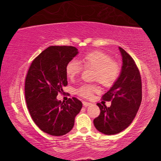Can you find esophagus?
<instances>
[{"instance_id": "34e87169", "label": "esophagus", "mask_w": 161, "mask_h": 161, "mask_svg": "<svg viewBox=\"0 0 161 161\" xmlns=\"http://www.w3.org/2000/svg\"><path fill=\"white\" fill-rule=\"evenodd\" d=\"M82 103H83V105L84 106V107H88V106H90L91 104H92V103H90V102H82Z\"/></svg>"}]
</instances>
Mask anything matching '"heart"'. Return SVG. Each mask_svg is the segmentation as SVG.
I'll return each mask as SVG.
<instances>
[{"instance_id": "obj_1", "label": "heart", "mask_w": 161, "mask_h": 161, "mask_svg": "<svg viewBox=\"0 0 161 161\" xmlns=\"http://www.w3.org/2000/svg\"><path fill=\"white\" fill-rule=\"evenodd\" d=\"M80 62L84 67L94 69V79L106 87L111 86L116 82L121 72L118 62L112 60L108 54L100 51L85 54ZM65 71L68 77L74 79L80 74L81 66L79 62L71 60L67 64ZM97 90L98 87L95 84H83L77 89V93L84 97H90Z\"/></svg>"}]
</instances>
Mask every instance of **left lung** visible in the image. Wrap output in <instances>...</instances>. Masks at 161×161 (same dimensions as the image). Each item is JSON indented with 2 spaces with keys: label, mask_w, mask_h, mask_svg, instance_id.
Listing matches in <instances>:
<instances>
[{
  "label": "left lung",
  "mask_w": 161,
  "mask_h": 161,
  "mask_svg": "<svg viewBox=\"0 0 161 161\" xmlns=\"http://www.w3.org/2000/svg\"><path fill=\"white\" fill-rule=\"evenodd\" d=\"M122 67L118 80L102 97L111 102L109 107L98 103L100 114L94 124L99 132L114 135L126 129L132 123L142 100V84L139 70L134 60L123 48L119 47Z\"/></svg>",
  "instance_id": "obj_1"
}]
</instances>
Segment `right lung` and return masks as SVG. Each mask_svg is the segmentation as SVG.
Masks as SVG:
<instances>
[{
    "label": "right lung",
    "mask_w": 161,
    "mask_h": 161,
    "mask_svg": "<svg viewBox=\"0 0 161 161\" xmlns=\"http://www.w3.org/2000/svg\"><path fill=\"white\" fill-rule=\"evenodd\" d=\"M78 53L72 46H50L32 61L27 74L25 95L30 114L35 124L50 135L69 133L82 107L75 97L66 102L57 99L67 85L66 65Z\"/></svg>",
    "instance_id": "right-lung-1"
}]
</instances>
